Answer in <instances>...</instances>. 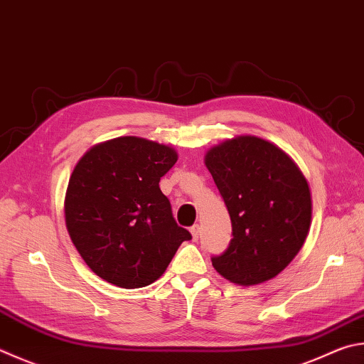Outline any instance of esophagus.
Returning a JSON list of instances; mask_svg holds the SVG:
<instances>
[{
    "label": "esophagus",
    "instance_id": "esophagus-1",
    "mask_svg": "<svg viewBox=\"0 0 364 364\" xmlns=\"http://www.w3.org/2000/svg\"><path fill=\"white\" fill-rule=\"evenodd\" d=\"M191 234H193V239H194V240L199 239V234H200V228H199V224H194V226L191 228Z\"/></svg>",
    "mask_w": 364,
    "mask_h": 364
}]
</instances>
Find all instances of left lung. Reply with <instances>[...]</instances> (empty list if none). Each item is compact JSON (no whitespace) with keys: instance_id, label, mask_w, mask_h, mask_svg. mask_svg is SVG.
<instances>
[{"instance_id":"1","label":"left lung","mask_w":364,"mask_h":364,"mask_svg":"<svg viewBox=\"0 0 364 364\" xmlns=\"http://www.w3.org/2000/svg\"><path fill=\"white\" fill-rule=\"evenodd\" d=\"M205 165L226 203L232 240L211 257L230 283L253 287L279 275L299 253L312 220L306 176L285 151L255 135L215 144Z\"/></svg>"}]
</instances>
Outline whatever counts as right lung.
<instances>
[{
    "instance_id": "1",
    "label": "right lung",
    "mask_w": 364,
    "mask_h": 364,
    "mask_svg": "<svg viewBox=\"0 0 364 364\" xmlns=\"http://www.w3.org/2000/svg\"><path fill=\"white\" fill-rule=\"evenodd\" d=\"M176 161L168 144L141 136L94 144L77 161L65 194V223L79 255L105 282L148 287L191 239L159 188Z\"/></svg>"
}]
</instances>
